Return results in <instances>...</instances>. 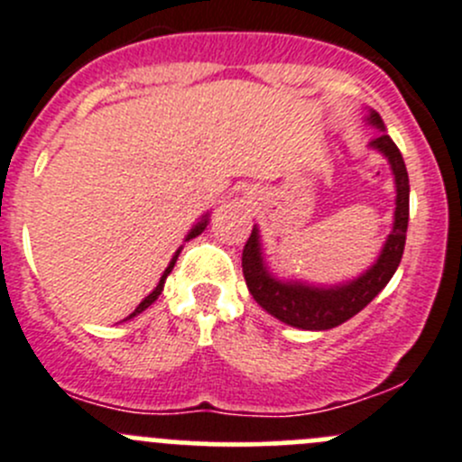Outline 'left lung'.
<instances>
[{
	"instance_id": "left-lung-1",
	"label": "left lung",
	"mask_w": 462,
	"mask_h": 462,
	"mask_svg": "<svg viewBox=\"0 0 462 462\" xmlns=\"http://www.w3.org/2000/svg\"><path fill=\"white\" fill-rule=\"evenodd\" d=\"M368 124H373L379 131H386L382 117L374 110H370ZM370 146L386 155L388 162H391L393 176H395L397 199L393 232L388 235L379 259L364 275L336 286H311L302 284V282L277 280L275 275L268 273L266 263H263L259 230L253 227V235L245 241L244 254H241L245 284H248L250 295L257 300L259 307L266 309L277 320L286 322L291 327H298V329L311 331L338 327L345 320H350L352 316H356L361 309L368 307L382 293L383 286L391 282V277L395 275L397 266L402 262V254H404L406 227H409V173H406V164L400 149L388 137V133L374 137Z\"/></svg>"
}]
</instances>
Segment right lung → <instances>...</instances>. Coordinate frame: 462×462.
Returning <instances> with one entry per match:
<instances>
[{"label":"right lung","instance_id":"obj_1","mask_svg":"<svg viewBox=\"0 0 462 462\" xmlns=\"http://www.w3.org/2000/svg\"><path fill=\"white\" fill-rule=\"evenodd\" d=\"M205 227H208V214H205V217H203V218H200V221H199V223H196V226H194V227H191V232H189V235H187V241H189V239H194V236H199V235H200V232H203V230H205ZM178 254H180V250H178V253H176V254H173L171 263H169V266H167V271H164V273H162V277H160L158 286H155V289H153V291H151V293H149V295H146V298H144V300H142V302H140V304H137V309H135V311H133V313H131V316H128V318H133V316H137V313H142V311H144V309H149V307H151V304H153V302H155V300H158V295H160V293H162V289H164V280H167V275H169V273H171V271H173V266H176V259H178Z\"/></svg>","mask_w":462,"mask_h":462}]
</instances>
